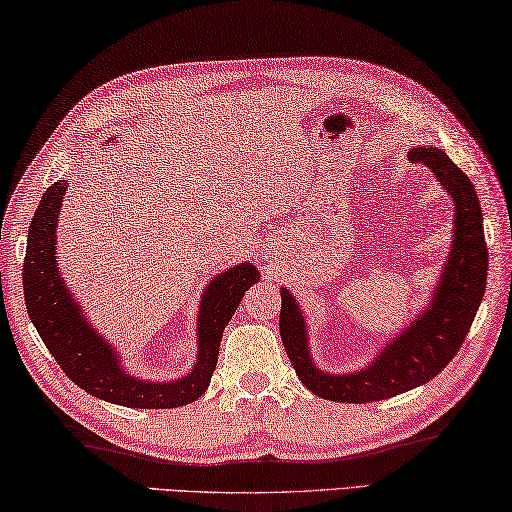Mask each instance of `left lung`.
<instances>
[{
  "label": "left lung",
  "instance_id": "obj_1",
  "mask_svg": "<svg viewBox=\"0 0 512 512\" xmlns=\"http://www.w3.org/2000/svg\"><path fill=\"white\" fill-rule=\"evenodd\" d=\"M408 157L431 168L435 180L453 198V241L442 278L428 307L410 319L399 335L380 346L369 367L326 373L316 367L307 342L305 316L296 298L282 287L280 337L303 385L316 396L337 403L392 399L433 380L465 342L488 282V246L483 214L469 177L437 148H412Z\"/></svg>",
  "mask_w": 512,
  "mask_h": 512
}]
</instances>
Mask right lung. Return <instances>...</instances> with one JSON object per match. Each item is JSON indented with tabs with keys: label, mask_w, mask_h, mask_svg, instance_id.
I'll return each mask as SVG.
<instances>
[{
	"label": "right lung",
	"mask_w": 512,
	"mask_h": 512,
	"mask_svg": "<svg viewBox=\"0 0 512 512\" xmlns=\"http://www.w3.org/2000/svg\"><path fill=\"white\" fill-rule=\"evenodd\" d=\"M68 182L59 180L43 193L29 225L22 287L29 319L50 348L63 373L95 399L125 408H180L200 399L209 387L218 362L223 330L237 312L246 291L259 282V271L241 262L216 275L202 291L198 307V353L184 378L152 383L127 373L116 348L84 316L56 264V223Z\"/></svg>",
	"instance_id": "obj_1"
}]
</instances>
